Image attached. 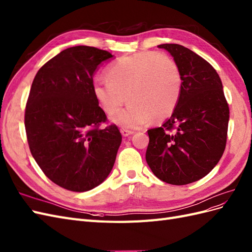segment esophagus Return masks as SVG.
<instances>
[{
  "instance_id": "34e87169",
  "label": "esophagus",
  "mask_w": 252,
  "mask_h": 252,
  "mask_svg": "<svg viewBox=\"0 0 252 252\" xmlns=\"http://www.w3.org/2000/svg\"><path fill=\"white\" fill-rule=\"evenodd\" d=\"M120 132H121V134H122V136H124V137H127V136H130V135L134 134V132H133V131L126 130V128H121Z\"/></svg>"
}]
</instances>
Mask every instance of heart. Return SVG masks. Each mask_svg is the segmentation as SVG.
Segmentation results:
<instances>
[{
  "mask_svg": "<svg viewBox=\"0 0 252 252\" xmlns=\"http://www.w3.org/2000/svg\"><path fill=\"white\" fill-rule=\"evenodd\" d=\"M107 82L95 81L93 96L106 115L117 114L126 101L131 103L113 120L137 128L153 118L161 120L174 112L182 93V74L169 56L141 52L124 56L105 71Z\"/></svg>",
  "mask_w": 252,
  "mask_h": 252,
  "instance_id": "b5f03b06",
  "label": "heart"
}]
</instances>
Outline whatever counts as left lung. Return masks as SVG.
<instances>
[{
    "label": "left lung",
    "mask_w": 252,
    "mask_h": 252,
    "mask_svg": "<svg viewBox=\"0 0 252 252\" xmlns=\"http://www.w3.org/2000/svg\"><path fill=\"white\" fill-rule=\"evenodd\" d=\"M182 74L172 116L148 131L146 160L156 177L176 186L196 182L217 166L227 142L229 106L217 70L191 49L161 44Z\"/></svg>",
    "instance_id": "left-lung-1"
}]
</instances>
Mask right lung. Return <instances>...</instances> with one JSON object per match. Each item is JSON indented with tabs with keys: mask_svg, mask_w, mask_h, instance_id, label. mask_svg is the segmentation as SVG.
Segmentation results:
<instances>
[{
	"mask_svg": "<svg viewBox=\"0 0 252 252\" xmlns=\"http://www.w3.org/2000/svg\"><path fill=\"white\" fill-rule=\"evenodd\" d=\"M112 54L92 46L62 50L35 75L25 107V131L34 160L50 181L84 192L113 169L121 143L116 125L93 96V75Z\"/></svg>",
	"mask_w": 252,
	"mask_h": 252,
	"instance_id": "obj_1",
	"label": "right lung"
}]
</instances>
